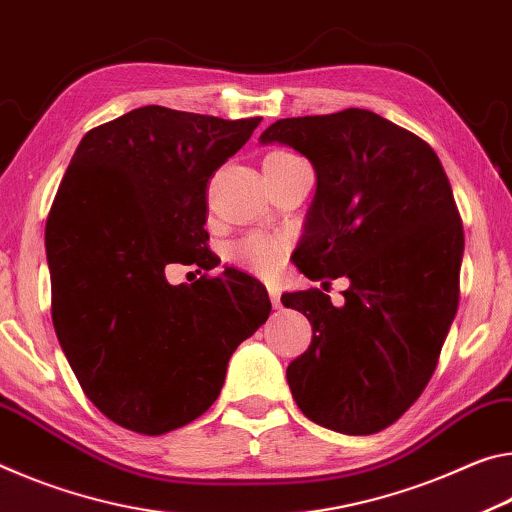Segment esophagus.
<instances>
[{
	"label": "esophagus",
	"instance_id": "34e87169",
	"mask_svg": "<svg viewBox=\"0 0 512 512\" xmlns=\"http://www.w3.org/2000/svg\"><path fill=\"white\" fill-rule=\"evenodd\" d=\"M267 292H270V299H272V306L279 308L281 306V290L276 286H267Z\"/></svg>",
	"mask_w": 512,
	"mask_h": 512
}]
</instances>
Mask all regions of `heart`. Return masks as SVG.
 <instances>
[{
    "label": "heart",
    "instance_id": "b5f03b06",
    "mask_svg": "<svg viewBox=\"0 0 512 512\" xmlns=\"http://www.w3.org/2000/svg\"><path fill=\"white\" fill-rule=\"evenodd\" d=\"M279 158H290V154H283V152L270 154L265 158V163L279 161ZM283 254H286V240L261 236V233L242 238L229 247L231 263H236L240 267H245V270H251L261 276H272L276 270H279Z\"/></svg>",
    "mask_w": 512,
    "mask_h": 512
}]
</instances>
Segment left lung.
Returning <instances> with one entry per match:
<instances>
[{"label": "left lung", "mask_w": 512, "mask_h": 512, "mask_svg": "<svg viewBox=\"0 0 512 512\" xmlns=\"http://www.w3.org/2000/svg\"><path fill=\"white\" fill-rule=\"evenodd\" d=\"M261 142L315 170L299 272L349 279L340 308L317 288L281 297L313 326L288 365L292 397L324 429L379 433L424 392L458 311L465 236L447 174L422 138L363 108L276 120Z\"/></svg>", "instance_id": "obj_1"}]
</instances>
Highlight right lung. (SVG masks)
<instances>
[{"mask_svg":"<svg viewBox=\"0 0 512 512\" xmlns=\"http://www.w3.org/2000/svg\"><path fill=\"white\" fill-rule=\"evenodd\" d=\"M258 124L142 106L88 131L58 186L45 236L54 329L83 392L124 429L161 435L204 415L272 311L263 283L233 267L165 279L170 263H220L206 183Z\"/></svg>","mask_w":512,"mask_h":512,"instance_id":"right-lung-1","label":"right lung"}]
</instances>
